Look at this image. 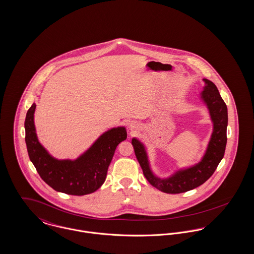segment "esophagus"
Returning a JSON list of instances; mask_svg holds the SVG:
<instances>
[{"instance_id":"obj_1","label":"esophagus","mask_w":254,"mask_h":254,"mask_svg":"<svg viewBox=\"0 0 254 254\" xmlns=\"http://www.w3.org/2000/svg\"><path fill=\"white\" fill-rule=\"evenodd\" d=\"M138 127H139V125L137 124L136 122H130V123H129V129H130L131 131L137 130V129H138Z\"/></svg>"}]
</instances>
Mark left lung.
<instances>
[{
  "label": "left lung",
  "instance_id": "8db88e82",
  "mask_svg": "<svg viewBox=\"0 0 254 254\" xmlns=\"http://www.w3.org/2000/svg\"><path fill=\"white\" fill-rule=\"evenodd\" d=\"M203 81L205 86L201 92V98L209 109L213 122V132L207 150L198 163L189 168L180 169L168 178H158L151 169L145 146L137 138H132L131 140L137 160L145 178L153 187L165 193H182L203 185L214 174L224 156L227 142V106L220 97L215 84L208 79L204 78Z\"/></svg>",
  "mask_w": 254,
  "mask_h": 254
}]
</instances>
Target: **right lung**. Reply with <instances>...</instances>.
<instances>
[{
	"label": "right lung",
	"mask_w": 254,
	"mask_h": 254,
	"mask_svg": "<svg viewBox=\"0 0 254 254\" xmlns=\"http://www.w3.org/2000/svg\"><path fill=\"white\" fill-rule=\"evenodd\" d=\"M36 103L30 107L25 120V141L29 157L41 179L59 192L85 195L98 190L105 181L109 164L118 145L127 139L125 127H113L74 160L57 159L39 143L34 114Z\"/></svg>",
	"instance_id": "1"
}]
</instances>
